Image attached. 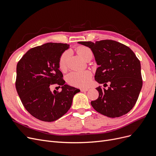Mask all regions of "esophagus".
Here are the masks:
<instances>
[{"mask_svg":"<svg viewBox=\"0 0 156 156\" xmlns=\"http://www.w3.org/2000/svg\"><path fill=\"white\" fill-rule=\"evenodd\" d=\"M88 90V88H82V89H81V92H87Z\"/></svg>","mask_w":156,"mask_h":156,"instance_id":"34e87169","label":"esophagus"}]
</instances>
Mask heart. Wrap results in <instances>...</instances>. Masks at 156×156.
I'll list each match as a JSON object with an SVG mask.
<instances>
[{
    "mask_svg": "<svg viewBox=\"0 0 156 156\" xmlns=\"http://www.w3.org/2000/svg\"><path fill=\"white\" fill-rule=\"evenodd\" d=\"M78 54L86 61L91 60L93 53L92 50L87 47H79L77 49ZM72 55V52L69 50L65 51L60 55L58 61L59 69L64 72L68 68V62ZM92 78V73L90 70L83 71H73L70 72L67 76L68 83L73 87L79 88L88 87L91 83Z\"/></svg>",
    "mask_w": 156,
    "mask_h": 156,
    "instance_id": "obj_1",
    "label": "heart"
}]
</instances>
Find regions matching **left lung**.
<instances>
[{"label": "left lung", "mask_w": 156, "mask_h": 156, "mask_svg": "<svg viewBox=\"0 0 156 156\" xmlns=\"http://www.w3.org/2000/svg\"><path fill=\"white\" fill-rule=\"evenodd\" d=\"M78 43L92 51L99 66L96 81L104 85L110 83L107 90L96 88L99 97L91 101L93 108L110 118L127 114L135 105L143 87L139 60L129 48L114 40Z\"/></svg>", "instance_id": "1"}]
</instances>
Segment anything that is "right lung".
<instances>
[{
	"mask_svg": "<svg viewBox=\"0 0 156 156\" xmlns=\"http://www.w3.org/2000/svg\"><path fill=\"white\" fill-rule=\"evenodd\" d=\"M68 48L66 44L47 43L29 49L17 63V94L26 110L37 119L58 120L68 111L74 95L80 92L65 84L59 70L60 56ZM54 83L61 86L62 90L52 93L50 87Z\"/></svg>",
	"mask_w": 156,
	"mask_h": 156,
	"instance_id": "obj_1",
	"label": "right lung"
}]
</instances>
